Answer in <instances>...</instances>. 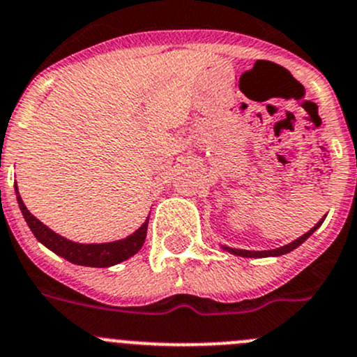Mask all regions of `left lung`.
<instances>
[{"instance_id":"obj_1","label":"left lung","mask_w":357,"mask_h":357,"mask_svg":"<svg viewBox=\"0 0 357 357\" xmlns=\"http://www.w3.org/2000/svg\"><path fill=\"white\" fill-rule=\"evenodd\" d=\"M324 218H326V216H324ZM324 218H323V220L319 221V223L314 225V227L310 228V230L307 231V234H303L302 237L295 238V241H293V242H289V244H286V245H281V248H275V249H265V251H249V249L228 248V245H221V248H223L225 251H227V252H230V255L242 256V258H268V256H281V255H286V252L293 251V249H296V248H298V245H302L303 242H305L307 238H309L310 235H312L314 231H316L317 228L321 227V223H323V221H324Z\"/></svg>"}]
</instances>
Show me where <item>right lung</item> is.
<instances>
[{
	"mask_svg": "<svg viewBox=\"0 0 357 357\" xmlns=\"http://www.w3.org/2000/svg\"><path fill=\"white\" fill-rule=\"evenodd\" d=\"M15 195L17 202H19L20 213H22L24 220H26L27 227L31 228V231L34 234V237L48 248L50 251H54L55 255L62 256L68 261L75 263V265H83V266H98V268H105V266H113L116 263H122L126 259H129L130 256L136 255L144 244V238H146V230H148V220L146 218L143 225L137 228L134 234H130L129 237L120 238V241L113 242H101V244H82V242L69 241V238L62 237V235L55 234L54 230L47 227V225L41 223L38 218H34L33 214L27 211V207L24 206L22 199L19 195V188H17L15 183Z\"/></svg>",
	"mask_w": 357,
	"mask_h": 357,
	"instance_id": "1",
	"label": "right lung"
}]
</instances>
